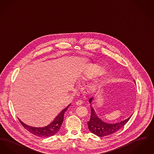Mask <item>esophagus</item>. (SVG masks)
Instances as JSON below:
<instances>
[{
	"label": "esophagus",
	"mask_w": 154,
	"mask_h": 154,
	"mask_svg": "<svg viewBox=\"0 0 154 154\" xmlns=\"http://www.w3.org/2000/svg\"><path fill=\"white\" fill-rule=\"evenodd\" d=\"M82 103H83V101L81 100H78V101H76V105H78V106L81 105Z\"/></svg>",
	"instance_id": "1"
}]
</instances>
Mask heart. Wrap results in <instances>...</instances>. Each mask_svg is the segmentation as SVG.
Segmentation results:
<instances>
[{
  "instance_id": "1",
  "label": "heart",
  "mask_w": 154,
  "mask_h": 154,
  "mask_svg": "<svg viewBox=\"0 0 154 154\" xmlns=\"http://www.w3.org/2000/svg\"><path fill=\"white\" fill-rule=\"evenodd\" d=\"M105 72L104 68L99 65L87 66L83 68L80 78L83 79H87L92 78L95 76L102 75ZM99 88V85L97 83H91L88 85L87 86V91L91 94L95 93Z\"/></svg>"
}]
</instances>
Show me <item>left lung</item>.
Returning <instances> with one entry per match:
<instances>
[{"label":"left lung","instance_id":"8db88e82","mask_svg":"<svg viewBox=\"0 0 154 154\" xmlns=\"http://www.w3.org/2000/svg\"><path fill=\"white\" fill-rule=\"evenodd\" d=\"M134 83L135 81L134 80ZM93 100V98L89 100V103H91ZM91 116L90 120L87 122L89 131L93 134H96L99 137H103L114 134L116 132L120 129L121 128L125 125L129 120L131 119L132 115L128 119L121 121L120 122L116 123H107L101 120L97 116L94 111V108L91 106Z\"/></svg>","mask_w":154,"mask_h":154}]
</instances>
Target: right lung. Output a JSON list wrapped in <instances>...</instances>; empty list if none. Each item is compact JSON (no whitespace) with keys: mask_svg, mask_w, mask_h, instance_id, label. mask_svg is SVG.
Returning a JSON list of instances; mask_svg holds the SVG:
<instances>
[{"mask_svg":"<svg viewBox=\"0 0 154 154\" xmlns=\"http://www.w3.org/2000/svg\"><path fill=\"white\" fill-rule=\"evenodd\" d=\"M71 104L68 105L67 107H65L57 117L54 119V120L45 127H34L29 125H27L26 124L23 123L20 119H18L20 123L23 127L27 129L29 132L33 134L35 136H37L41 137H47L54 136V134H57L60 130V127L64 120V115L65 112L67 111L68 107L70 106Z\"/></svg>","mask_w":154,"mask_h":154,"instance_id":"add662e5","label":"right lung"}]
</instances>
